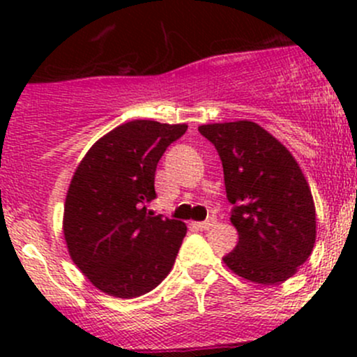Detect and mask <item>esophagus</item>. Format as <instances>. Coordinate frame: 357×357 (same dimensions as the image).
I'll return each mask as SVG.
<instances>
[{
    "instance_id": "34e87169",
    "label": "esophagus",
    "mask_w": 357,
    "mask_h": 357,
    "mask_svg": "<svg viewBox=\"0 0 357 357\" xmlns=\"http://www.w3.org/2000/svg\"><path fill=\"white\" fill-rule=\"evenodd\" d=\"M193 226H195L197 229H200V231H207V229H211L212 226L215 225V219L211 218L207 219V221H200V222H192Z\"/></svg>"
}]
</instances>
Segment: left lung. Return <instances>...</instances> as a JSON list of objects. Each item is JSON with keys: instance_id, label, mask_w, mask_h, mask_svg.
<instances>
[{"instance_id": "8db88e82", "label": "left lung", "mask_w": 357, "mask_h": 357, "mask_svg": "<svg viewBox=\"0 0 357 357\" xmlns=\"http://www.w3.org/2000/svg\"><path fill=\"white\" fill-rule=\"evenodd\" d=\"M218 150L238 243L222 261L240 278L278 285L297 273L316 242L311 188L290 150L252 121L199 126Z\"/></svg>"}]
</instances>
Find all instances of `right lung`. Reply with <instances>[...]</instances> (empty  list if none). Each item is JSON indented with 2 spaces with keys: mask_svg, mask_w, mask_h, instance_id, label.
I'll use <instances>...</instances> for the list:
<instances>
[{
  "mask_svg": "<svg viewBox=\"0 0 357 357\" xmlns=\"http://www.w3.org/2000/svg\"><path fill=\"white\" fill-rule=\"evenodd\" d=\"M186 124L131 121L86 152L63 204V238L79 271L112 297L153 290L172 269L186 235L183 221L153 215L155 169Z\"/></svg>",
  "mask_w": 357,
  "mask_h": 357,
  "instance_id": "obj_1",
  "label": "right lung"
}]
</instances>
